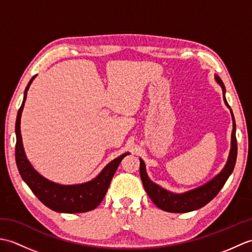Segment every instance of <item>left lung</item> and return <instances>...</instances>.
I'll return each mask as SVG.
<instances>
[{"label": "left lung", "instance_id": "left-lung-1", "mask_svg": "<svg viewBox=\"0 0 252 252\" xmlns=\"http://www.w3.org/2000/svg\"><path fill=\"white\" fill-rule=\"evenodd\" d=\"M217 82L221 85L223 92L225 93V88L222 80L216 76ZM224 103L231 109V107L227 104L225 99V96H223ZM232 112L233 118V132H232V147L231 152H229L228 160L225 164V167L219 173L215 179H212L210 182H208L207 184L198 187L196 189H192L189 191H186L184 194H173L165 190L161 187L158 186L157 184L153 183L149 180V178L146 174L145 163L142 159H140V175L143 182V186L145 189L147 195L153 200V202L161 210L168 211V212H174V213H184L189 212L200 209L203 206H206L209 201H211L215 198L219 191L221 190L222 187L225 184V182L229 178V175L232 174L235 163H236L237 158V141H236V123H235L234 115Z\"/></svg>", "mask_w": 252, "mask_h": 252}]
</instances>
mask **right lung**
<instances>
[{"mask_svg": "<svg viewBox=\"0 0 252 252\" xmlns=\"http://www.w3.org/2000/svg\"><path fill=\"white\" fill-rule=\"evenodd\" d=\"M35 76L32 77L27 85L23 104L20 106L17 119H16L15 157L19 173L26 184L30 187L32 192L39 198V200L52 210L63 213H81L93 210L104 199L118 165L127 154H123L120 157L112 160L94 180L84 184L60 185L41 176L32 168L26 157L20 134L21 111L24 109L27 92Z\"/></svg>", "mask_w": 252, "mask_h": 252, "instance_id": "right-lung-1", "label": "right lung"}]
</instances>
